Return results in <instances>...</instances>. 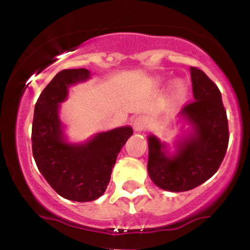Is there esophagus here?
I'll return each instance as SVG.
<instances>
[{
  "instance_id": "obj_1",
  "label": "esophagus",
  "mask_w": 250,
  "mask_h": 250,
  "mask_svg": "<svg viewBox=\"0 0 250 250\" xmlns=\"http://www.w3.org/2000/svg\"><path fill=\"white\" fill-rule=\"evenodd\" d=\"M133 127L135 129V131H137V133H141L147 127V121H146V119L143 116H137L136 119L133 121Z\"/></svg>"
}]
</instances>
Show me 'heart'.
<instances>
[{
	"mask_svg": "<svg viewBox=\"0 0 250 250\" xmlns=\"http://www.w3.org/2000/svg\"><path fill=\"white\" fill-rule=\"evenodd\" d=\"M188 88L187 84L181 80H176L171 84V95L175 100H183L187 95Z\"/></svg>",
	"mask_w": 250,
	"mask_h": 250,
	"instance_id": "b5f03b06",
	"label": "heart"
}]
</instances>
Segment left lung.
<instances>
[{"label":"left lung","instance_id":"left-lung-1","mask_svg":"<svg viewBox=\"0 0 250 250\" xmlns=\"http://www.w3.org/2000/svg\"><path fill=\"white\" fill-rule=\"evenodd\" d=\"M194 100L180 111L188 125L174 149L155 135L148 136V174L163 190L187 191L210 179L225 157L229 141L228 120L217 85L190 67Z\"/></svg>","mask_w":250,"mask_h":250}]
</instances>
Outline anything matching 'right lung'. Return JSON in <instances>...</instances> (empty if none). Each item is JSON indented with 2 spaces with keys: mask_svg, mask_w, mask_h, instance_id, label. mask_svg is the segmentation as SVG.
<instances>
[{
  "mask_svg": "<svg viewBox=\"0 0 250 250\" xmlns=\"http://www.w3.org/2000/svg\"><path fill=\"white\" fill-rule=\"evenodd\" d=\"M88 69L57 73L37 100L34 109L33 155L45 181L60 196L89 202L102 196L110 181L117 155L133 135L130 125L97 133L87 141L70 142L60 116L70 87L87 82Z\"/></svg>",
  "mask_w": 250,
  "mask_h": 250,
  "instance_id": "right-lung-1",
  "label": "right lung"
}]
</instances>
